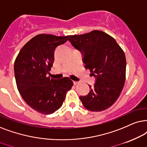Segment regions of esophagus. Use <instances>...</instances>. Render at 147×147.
Wrapping results in <instances>:
<instances>
[{
  "mask_svg": "<svg viewBox=\"0 0 147 147\" xmlns=\"http://www.w3.org/2000/svg\"><path fill=\"white\" fill-rule=\"evenodd\" d=\"M73 83H74V85H77V84H79V82H78V81H74Z\"/></svg>",
  "mask_w": 147,
  "mask_h": 147,
  "instance_id": "34e87169",
  "label": "esophagus"
}]
</instances>
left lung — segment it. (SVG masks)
I'll return each instance as SVG.
<instances>
[{
	"label": "left lung",
	"mask_w": 147,
	"mask_h": 147,
	"mask_svg": "<svg viewBox=\"0 0 147 147\" xmlns=\"http://www.w3.org/2000/svg\"><path fill=\"white\" fill-rule=\"evenodd\" d=\"M68 40L83 54L86 69L96 78L90 91L79 97L84 107L101 111L111 107L120 96L126 80V56L114 38L102 31L94 30L70 36Z\"/></svg>",
	"instance_id": "obj_1"
}]
</instances>
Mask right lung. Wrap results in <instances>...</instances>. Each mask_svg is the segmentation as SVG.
<instances>
[{"label": "right lung", "mask_w": 147, "mask_h": 147, "mask_svg": "<svg viewBox=\"0 0 147 147\" xmlns=\"http://www.w3.org/2000/svg\"><path fill=\"white\" fill-rule=\"evenodd\" d=\"M68 38L37 35L23 46L15 59L18 91L27 104L39 113L51 114L58 110L73 86L68 77L56 80L48 76L54 61L55 49L67 42Z\"/></svg>", "instance_id": "1"}]
</instances>
